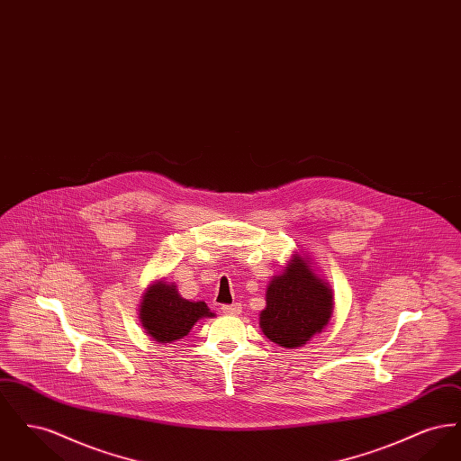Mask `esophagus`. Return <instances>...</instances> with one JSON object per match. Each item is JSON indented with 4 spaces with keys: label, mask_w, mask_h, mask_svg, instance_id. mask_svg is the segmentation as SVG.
I'll return each instance as SVG.
<instances>
[{
    "label": "esophagus",
    "mask_w": 461,
    "mask_h": 461,
    "mask_svg": "<svg viewBox=\"0 0 461 461\" xmlns=\"http://www.w3.org/2000/svg\"><path fill=\"white\" fill-rule=\"evenodd\" d=\"M221 311L224 314H240L241 306L239 303H233V304H222Z\"/></svg>",
    "instance_id": "obj_1"
}]
</instances>
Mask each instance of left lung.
<instances>
[{"label":"left lung","mask_w":461,"mask_h":461,"mask_svg":"<svg viewBox=\"0 0 461 461\" xmlns=\"http://www.w3.org/2000/svg\"><path fill=\"white\" fill-rule=\"evenodd\" d=\"M267 306L261 312L264 335L282 348H301L329 325L331 316V292L307 266L294 258L282 275L267 286Z\"/></svg>","instance_id":"obj_1"}]
</instances>
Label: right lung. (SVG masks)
I'll list each match as a JSON object with an SVG mask.
<instances>
[{"label":"right lung","mask_w":461,"mask_h":461,"mask_svg":"<svg viewBox=\"0 0 461 461\" xmlns=\"http://www.w3.org/2000/svg\"><path fill=\"white\" fill-rule=\"evenodd\" d=\"M214 316L205 303L183 299L175 285L157 282L143 295L140 307L141 325L160 344L183 339L200 318Z\"/></svg>","instance_id":"obj_1"}]
</instances>
